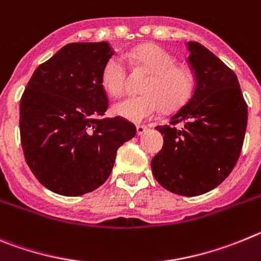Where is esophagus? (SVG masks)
<instances>
[{"instance_id": "1", "label": "esophagus", "mask_w": 261, "mask_h": 261, "mask_svg": "<svg viewBox=\"0 0 261 261\" xmlns=\"http://www.w3.org/2000/svg\"><path fill=\"white\" fill-rule=\"evenodd\" d=\"M147 131H148L147 126H143V125L136 126V133H138V135H144Z\"/></svg>"}]
</instances>
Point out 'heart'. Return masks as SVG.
<instances>
[{
    "label": "heart",
    "instance_id": "b5f03b06",
    "mask_svg": "<svg viewBox=\"0 0 261 261\" xmlns=\"http://www.w3.org/2000/svg\"><path fill=\"white\" fill-rule=\"evenodd\" d=\"M128 62L152 72L144 87L145 95L127 96L113 105L117 116L140 123L153 118L166 107L177 109L186 104L194 90V81L186 69L177 66L173 56L153 44H144L126 53ZM128 69L123 56L110 58L102 70V86L113 96L125 92Z\"/></svg>",
    "mask_w": 261,
    "mask_h": 261
}]
</instances>
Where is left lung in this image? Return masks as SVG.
I'll return each instance as SVG.
<instances>
[{"mask_svg":"<svg viewBox=\"0 0 261 261\" xmlns=\"http://www.w3.org/2000/svg\"><path fill=\"white\" fill-rule=\"evenodd\" d=\"M187 49L194 92L170 125L156 127L164 145L151 168L164 189L196 196L217 187L236 166L247 127V104L233 70L196 41H189ZM179 121L182 129L175 127Z\"/></svg>","mask_w":261,"mask_h":261,"instance_id":"1","label":"left lung"}]
</instances>
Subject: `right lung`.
<instances>
[{
  "label": "right lung",
  "instance_id": "add662e5",
  "mask_svg": "<svg viewBox=\"0 0 261 261\" xmlns=\"http://www.w3.org/2000/svg\"><path fill=\"white\" fill-rule=\"evenodd\" d=\"M109 43H71L41 63L20 98V143L27 165L44 187L79 196L112 173L117 149L136 134L122 117L105 118L102 70Z\"/></svg>",
  "mask_w": 261,
  "mask_h": 261
}]
</instances>
